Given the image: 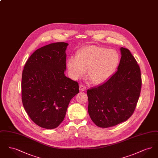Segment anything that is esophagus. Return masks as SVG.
<instances>
[{
    "label": "esophagus",
    "mask_w": 158,
    "mask_h": 158,
    "mask_svg": "<svg viewBox=\"0 0 158 158\" xmlns=\"http://www.w3.org/2000/svg\"><path fill=\"white\" fill-rule=\"evenodd\" d=\"M85 89H86V86H84L83 85H81L79 86V90H81V91H83V90H85Z\"/></svg>",
    "instance_id": "obj_1"
}]
</instances>
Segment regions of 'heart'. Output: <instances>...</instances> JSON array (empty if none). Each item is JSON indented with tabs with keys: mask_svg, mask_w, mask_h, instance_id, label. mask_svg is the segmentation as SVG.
<instances>
[{
	"mask_svg": "<svg viewBox=\"0 0 158 158\" xmlns=\"http://www.w3.org/2000/svg\"><path fill=\"white\" fill-rule=\"evenodd\" d=\"M119 62L120 55L116 50L89 45L79 50L76 57H69L67 67L73 79H77L83 75L87 69L90 81L99 85L106 82L113 75Z\"/></svg>",
	"mask_w": 158,
	"mask_h": 158,
	"instance_id": "b5f03b06",
	"label": "heart"
}]
</instances>
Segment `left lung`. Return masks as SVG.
Segmentation results:
<instances>
[{"mask_svg": "<svg viewBox=\"0 0 158 158\" xmlns=\"http://www.w3.org/2000/svg\"><path fill=\"white\" fill-rule=\"evenodd\" d=\"M117 71L104 84L87 90L88 113L99 127L128 120L135 110L142 86L140 69L127 48L121 47Z\"/></svg>", "mask_w": 158, "mask_h": 158, "instance_id": "8db88e82", "label": "left lung"}]
</instances>
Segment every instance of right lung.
Instances as JSON below:
<instances>
[{"label":"right lung","instance_id":"1","mask_svg":"<svg viewBox=\"0 0 158 158\" xmlns=\"http://www.w3.org/2000/svg\"><path fill=\"white\" fill-rule=\"evenodd\" d=\"M68 45L55 43L38 48L23 68V106L41 127H57L64 118L70 100L79 92L78 83L64 75Z\"/></svg>","mask_w":158,"mask_h":158}]
</instances>
